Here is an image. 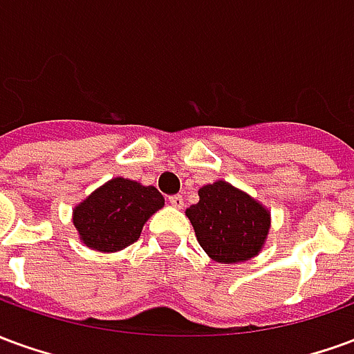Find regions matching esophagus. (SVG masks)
<instances>
[{
  "mask_svg": "<svg viewBox=\"0 0 354 354\" xmlns=\"http://www.w3.org/2000/svg\"><path fill=\"white\" fill-rule=\"evenodd\" d=\"M169 203L174 208H182L184 207V197H182V195H170Z\"/></svg>",
  "mask_w": 354,
  "mask_h": 354,
  "instance_id": "1",
  "label": "esophagus"
}]
</instances>
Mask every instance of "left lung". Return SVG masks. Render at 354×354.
Wrapping results in <instances>:
<instances>
[{
  "instance_id": "left-lung-1",
  "label": "left lung",
  "mask_w": 354,
  "mask_h": 354,
  "mask_svg": "<svg viewBox=\"0 0 354 354\" xmlns=\"http://www.w3.org/2000/svg\"><path fill=\"white\" fill-rule=\"evenodd\" d=\"M203 250L216 261L239 263L260 252L269 231V212L227 182L199 189V203L185 210Z\"/></svg>"
}]
</instances>
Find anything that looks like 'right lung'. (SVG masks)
Segmentation results:
<instances>
[{"mask_svg": "<svg viewBox=\"0 0 354 354\" xmlns=\"http://www.w3.org/2000/svg\"><path fill=\"white\" fill-rule=\"evenodd\" d=\"M165 205L153 185L113 178L73 210L81 241L100 252H115L138 241L147 218Z\"/></svg>", "mask_w": 354, "mask_h": 354, "instance_id": "obj_1", "label": "right lung"}]
</instances>
